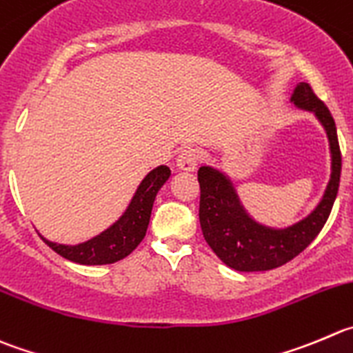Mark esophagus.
I'll use <instances>...</instances> for the list:
<instances>
[{
	"instance_id": "1",
	"label": "esophagus",
	"mask_w": 353,
	"mask_h": 353,
	"mask_svg": "<svg viewBox=\"0 0 353 353\" xmlns=\"http://www.w3.org/2000/svg\"><path fill=\"white\" fill-rule=\"evenodd\" d=\"M201 152L196 147H185V149L180 150L179 159H176V164H179L180 170L183 171H194L199 164Z\"/></svg>"
}]
</instances>
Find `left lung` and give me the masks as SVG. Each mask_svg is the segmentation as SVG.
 Here are the masks:
<instances>
[{"mask_svg": "<svg viewBox=\"0 0 353 353\" xmlns=\"http://www.w3.org/2000/svg\"><path fill=\"white\" fill-rule=\"evenodd\" d=\"M298 109L314 112L324 126L331 149V179L321 203L307 218L286 229H274L254 221L241 204L232 182L211 166H201L199 221L203 236L225 265L239 272L272 270L301 253L322 230L330 218L340 187L341 152L336 124L330 109L317 99L308 83H300L291 95Z\"/></svg>", "mask_w": 353, "mask_h": 353, "instance_id": "1", "label": "left lung"}]
</instances>
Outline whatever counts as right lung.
Returning <instances> with one entry per match:
<instances>
[{"label": "right lung", "instance_id": "1", "mask_svg": "<svg viewBox=\"0 0 353 353\" xmlns=\"http://www.w3.org/2000/svg\"><path fill=\"white\" fill-rule=\"evenodd\" d=\"M170 174L171 171L168 166H157L152 171H149L137 189L130 206L119 216V220L114 221L109 229L100 232L99 236L92 237L81 244H76V246L52 243L43 236L41 239L55 253H59L65 260L74 261V263L107 265L123 260L145 237L154 199H156L157 192L164 185V182L170 179Z\"/></svg>", "mask_w": 353, "mask_h": 353}]
</instances>
